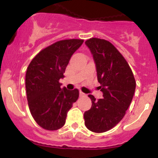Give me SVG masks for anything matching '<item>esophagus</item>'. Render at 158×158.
<instances>
[{"label": "esophagus", "instance_id": "34e87169", "mask_svg": "<svg viewBox=\"0 0 158 158\" xmlns=\"http://www.w3.org/2000/svg\"><path fill=\"white\" fill-rule=\"evenodd\" d=\"M85 94L84 93H82L81 91H79V97H84Z\"/></svg>", "mask_w": 158, "mask_h": 158}]
</instances>
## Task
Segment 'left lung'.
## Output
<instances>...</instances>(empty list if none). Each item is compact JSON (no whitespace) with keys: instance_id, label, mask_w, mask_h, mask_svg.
I'll list each match as a JSON object with an SVG mask.
<instances>
[{"instance_id":"8db88e82","label":"left lung","mask_w":158,"mask_h":158,"mask_svg":"<svg viewBox=\"0 0 158 158\" xmlns=\"http://www.w3.org/2000/svg\"><path fill=\"white\" fill-rule=\"evenodd\" d=\"M96 64L97 79L103 99L92 101L84 114L85 126L90 131L102 133L120 122L129 107L136 82L129 65L122 54L109 41L92 38L85 41Z\"/></svg>"}]
</instances>
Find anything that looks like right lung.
Here are the masks:
<instances>
[{
	"mask_svg": "<svg viewBox=\"0 0 158 158\" xmlns=\"http://www.w3.org/2000/svg\"><path fill=\"white\" fill-rule=\"evenodd\" d=\"M81 39L57 41L39 52L26 73V90L30 113L43 128L54 131L66 121L68 110L79 97V90L61 88L66 67L81 47Z\"/></svg>",
	"mask_w": 158,
	"mask_h": 158,
	"instance_id": "right-lung-1",
	"label": "right lung"
}]
</instances>
